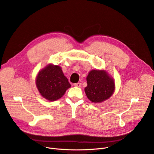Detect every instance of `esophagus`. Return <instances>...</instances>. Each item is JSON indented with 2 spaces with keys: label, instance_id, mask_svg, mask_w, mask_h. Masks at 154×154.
I'll return each instance as SVG.
<instances>
[{
  "label": "esophagus",
  "instance_id": "esophagus-1",
  "mask_svg": "<svg viewBox=\"0 0 154 154\" xmlns=\"http://www.w3.org/2000/svg\"><path fill=\"white\" fill-rule=\"evenodd\" d=\"M81 85H82L81 83H75V84H74V86L77 87H80Z\"/></svg>",
  "mask_w": 154,
  "mask_h": 154
}]
</instances>
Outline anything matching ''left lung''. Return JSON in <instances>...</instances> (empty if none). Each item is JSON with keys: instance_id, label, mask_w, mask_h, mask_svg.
<instances>
[{"instance_id": "8db88e82", "label": "left lung", "mask_w": 154, "mask_h": 154, "mask_svg": "<svg viewBox=\"0 0 154 154\" xmlns=\"http://www.w3.org/2000/svg\"><path fill=\"white\" fill-rule=\"evenodd\" d=\"M85 92L94 103H100L109 98L115 91L114 80L105 70H92L87 77Z\"/></svg>"}]
</instances>
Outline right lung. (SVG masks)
I'll use <instances>...</instances> for the list:
<instances>
[{
    "mask_svg": "<svg viewBox=\"0 0 154 154\" xmlns=\"http://www.w3.org/2000/svg\"><path fill=\"white\" fill-rule=\"evenodd\" d=\"M36 84L41 95L49 101H55L62 97L71 86L61 68L52 64L39 72Z\"/></svg>",
    "mask_w": 154,
    "mask_h": 154,
    "instance_id": "add662e5",
    "label": "right lung"
}]
</instances>
